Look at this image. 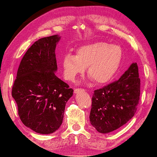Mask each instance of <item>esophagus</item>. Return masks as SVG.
<instances>
[{"label": "esophagus", "mask_w": 157, "mask_h": 157, "mask_svg": "<svg viewBox=\"0 0 157 157\" xmlns=\"http://www.w3.org/2000/svg\"><path fill=\"white\" fill-rule=\"evenodd\" d=\"M81 90H83V89H81V88H75V90H74V93H79V92H80V91H81Z\"/></svg>", "instance_id": "34e87169"}]
</instances>
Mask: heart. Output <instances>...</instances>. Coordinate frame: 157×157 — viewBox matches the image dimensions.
<instances>
[{"label": "heart", "mask_w": 157, "mask_h": 157, "mask_svg": "<svg viewBox=\"0 0 157 157\" xmlns=\"http://www.w3.org/2000/svg\"><path fill=\"white\" fill-rule=\"evenodd\" d=\"M122 56V49L117 45L105 42L83 45L77 49L75 56L67 54L64 56L62 62L64 77L67 80L75 81L87 67L88 76L95 82L104 84L114 76Z\"/></svg>", "instance_id": "heart-1"}]
</instances>
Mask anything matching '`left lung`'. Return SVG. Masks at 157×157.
Returning a JSON list of instances; mask_svg holds the SVG:
<instances>
[{"label":"left lung","instance_id":"obj_1","mask_svg":"<svg viewBox=\"0 0 157 157\" xmlns=\"http://www.w3.org/2000/svg\"><path fill=\"white\" fill-rule=\"evenodd\" d=\"M140 80L137 63H132L118 80L94 90L90 114L91 124L108 133L126 124L136 112Z\"/></svg>","mask_w":157,"mask_h":157}]
</instances>
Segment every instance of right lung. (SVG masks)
I'll use <instances>...</instances> for the list:
<instances>
[{"label": "right lung", "mask_w": 157, "mask_h": 157, "mask_svg": "<svg viewBox=\"0 0 157 157\" xmlns=\"http://www.w3.org/2000/svg\"><path fill=\"white\" fill-rule=\"evenodd\" d=\"M58 35L39 39L21 59L12 87V97L23 124L40 134L60 128L73 90L56 77L55 50Z\"/></svg>", "instance_id": "obj_1"}]
</instances>
